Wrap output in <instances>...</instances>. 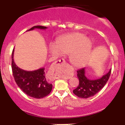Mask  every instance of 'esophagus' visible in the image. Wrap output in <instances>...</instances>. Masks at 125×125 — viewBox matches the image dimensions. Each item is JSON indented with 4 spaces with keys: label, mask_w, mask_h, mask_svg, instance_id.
<instances>
[{
    "label": "esophagus",
    "mask_w": 125,
    "mask_h": 125,
    "mask_svg": "<svg viewBox=\"0 0 125 125\" xmlns=\"http://www.w3.org/2000/svg\"><path fill=\"white\" fill-rule=\"evenodd\" d=\"M56 64H58V65H63V66L66 65V61H65V60H64L63 59H59V60L56 61Z\"/></svg>",
    "instance_id": "1"
}]
</instances>
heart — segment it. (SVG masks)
<instances>
[{
    "label": "heart",
    "mask_w": 125,
    "mask_h": 125,
    "mask_svg": "<svg viewBox=\"0 0 125 125\" xmlns=\"http://www.w3.org/2000/svg\"><path fill=\"white\" fill-rule=\"evenodd\" d=\"M92 48L91 38L75 32L57 39L49 51L52 56H69V61L74 67L81 68L89 61Z\"/></svg>",
    "instance_id": "1"
}]
</instances>
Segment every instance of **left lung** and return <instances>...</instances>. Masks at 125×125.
<instances>
[{"mask_svg": "<svg viewBox=\"0 0 125 125\" xmlns=\"http://www.w3.org/2000/svg\"><path fill=\"white\" fill-rule=\"evenodd\" d=\"M111 71V69L108 73L103 75L100 79L91 80L85 76V68L79 69L77 71L79 85L73 90L74 94L81 98H88L93 96L104 86L110 78Z\"/></svg>", "mask_w": 125, "mask_h": 125, "instance_id": "8db88e82", "label": "left lung"}]
</instances>
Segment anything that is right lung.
I'll list each match as a JSON object with an SVG mask.
<instances>
[{"label":"right lung","instance_id":"obj_1","mask_svg":"<svg viewBox=\"0 0 125 125\" xmlns=\"http://www.w3.org/2000/svg\"><path fill=\"white\" fill-rule=\"evenodd\" d=\"M35 29H46L47 27L41 25H36L27 31ZM14 49L12 53V69L15 81L22 91L32 98L40 99L46 97L51 93L52 84L49 83L46 78L45 68H39L37 70L29 71L19 68L14 61Z\"/></svg>","mask_w":125,"mask_h":125}]
</instances>
